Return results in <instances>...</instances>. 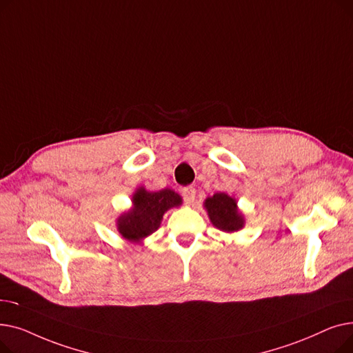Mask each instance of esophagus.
Instances as JSON below:
<instances>
[{
    "mask_svg": "<svg viewBox=\"0 0 353 353\" xmlns=\"http://www.w3.org/2000/svg\"><path fill=\"white\" fill-rule=\"evenodd\" d=\"M181 194H183L184 201H186L188 205H192V203H193L194 199H196V189L192 188V186L184 188V189L181 190Z\"/></svg>",
    "mask_w": 353,
    "mask_h": 353,
    "instance_id": "1",
    "label": "esophagus"
}]
</instances>
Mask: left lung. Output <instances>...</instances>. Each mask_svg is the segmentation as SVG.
<instances>
[{"mask_svg": "<svg viewBox=\"0 0 353 353\" xmlns=\"http://www.w3.org/2000/svg\"><path fill=\"white\" fill-rule=\"evenodd\" d=\"M212 225L225 233L242 230L246 225L245 214L239 210L237 200L228 193H214L203 201Z\"/></svg>", "mask_w": 353, "mask_h": 353, "instance_id": "obj_1", "label": "left lung"}]
</instances>
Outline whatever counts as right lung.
Here are the masks:
<instances>
[{"label":"right lung","mask_w":353,"mask_h":353,"mask_svg":"<svg viewBox=\"0 0 353 353\" xmlns=\"http://www.w3.org/2000/svg\"><path fill=\"white\" fill-rule=\"evenodd\" d=\"M181 205V196L169 188L150 192L144 186H139L132 196V208L116 220L117 232L127 242L140 245L160 228L167 210Z\"/></svg>","instance_id":"obj_1"}]
</instances>
